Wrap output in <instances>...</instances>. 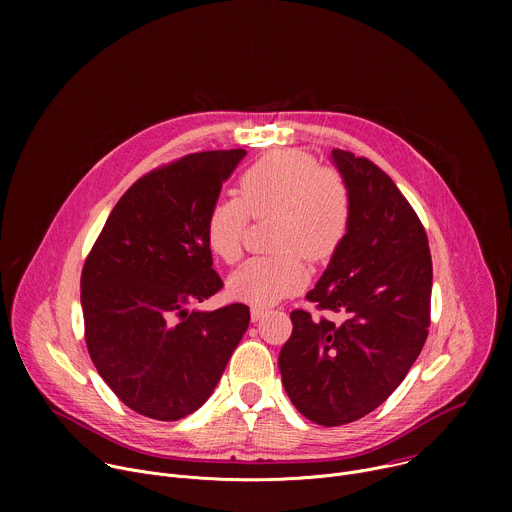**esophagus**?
Wrapping results in <instances>:
<instances>
[{"label":"esophagus","instance_id":"obj_1","mask_svg":"<svg viewBox=\"0 0 512 512\" xmlns=\"http://www.w3.org/2000/svg\"><path fill=\"white\" fill-rule=\"evenodd\" d=\"M265 314H267V308H261V306H253V308H251V320H253V322L261 320Z\"/></svg>","mask_w":512,"mask_h":512}]
</instances>
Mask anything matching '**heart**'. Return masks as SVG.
Returning a JSON list of instances; mask_svg holds the SVG:
<instances>
[{
	"mask_svg": "<svg viewBox=\"0 0 512 512\" xmlns=\"http://www.w3.org/2000/svg\"><path fill=\"white\" fill-rule=\"evenodd\" d=\"M239 198L216 200L206 214V245L225 263L239 261L243 235L253 218L275 216L271 257H253L229 277V294L255 306H271L302 289L304 259L328 261L344 243L352 200L344 178L320 168L300 150H277L251 164L239 178Z\"/></svg>",
	"mask_w": 512,
	"mask_h": 512,
	"instance_id": "obj_1",
	"label": "heart"
}]
</instances>
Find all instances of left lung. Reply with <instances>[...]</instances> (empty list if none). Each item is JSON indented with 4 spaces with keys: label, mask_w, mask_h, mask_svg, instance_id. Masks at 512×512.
Listing matches in <instances>:
<instances>
[{
    "label": "left lung",
    "mask_w": 512,
    "mask_h": 512,
    "mask_svg": "<svg viewBox=\"0 0 512 512\" xmlns=\"http://www.w3.org/2000/svg\"><path fill=\"white\" fill-rule=\"evenodd\" d=\"M332 162L350 192V229L306 300L340 322L294 310L279 352L287 397L324 427L364 417L401 385L427 338L433 279L425 229L395 182L344 150Z\"/></svg>",
    "instance_id": "8db88e82"
}]
</instances>
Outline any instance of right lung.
Returning a JSON list of instances; mask_svg holds the SVG:
<instances>
[{"label":"right lung","instance_id":"1","mask_svg":"<svg viewBox=\"0 0 512 512\" xmlns=\"http://www.w3.org/2000/svg\"><path fill=\"white\" fill-rule=\"evenodd\" d=\"M245 154H190L139 178L85 261L81 304L91 360L139 415L176 421L194 413L249 326L245 304L188 310L223 287L206 245V214Z\"/></svg>","mask_w":512,"mask_h":512}]
</instances>
